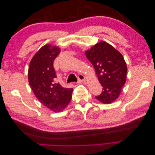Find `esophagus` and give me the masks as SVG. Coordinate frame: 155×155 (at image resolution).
Returning a JSON list of instances; mask_svg holds the SVG:
<instances>
[{
    "mask_svg": "<svg viewBox=\"0 0 155 155\" xmlns=\"http://www.w3.org/2000/svg\"><path fill=\"white\" fill-rule=\"evenodd\" d=\"M85 77H84L83 75L82 74H79L78 75V82H82L85 81Z\"/></svg>",
    "mask_w": 155,
    "mask_h": 155,
    "instance_id": "1",
    "label": "esophagus"
}]
</instances>
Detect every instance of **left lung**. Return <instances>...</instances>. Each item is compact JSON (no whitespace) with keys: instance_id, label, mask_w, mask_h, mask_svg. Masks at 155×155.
<instances>
[{"instance_id":"left-lung-1","label":"left lung","mask_w":155,"mask_h":155,"mask_svg":"<svg viewBox=\"0 0 155 155\" xmlns=\"http://www.w3.org/2000/svg\"><path fill=\"white\" fill-rule=\"evenodd\" d=\"M85 55L103 87L102 92L96 98L103 104H110L118 97L126 81L127 67L124 57L104 41L86 51Z\"/></svg>"}]
</instances>
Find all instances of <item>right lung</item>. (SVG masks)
<instances>
[{
    "label": "right lung",
    "mask_w": 155,
    "mask_h": 155,
    "mask_svg": "<svg viewBox=\"0 0 155 155\" xmlns=\"http://www.w3.org/2000/svg\"><path fill=\"white\" fill-rule=\"evenodd\" d=\"M57 46H43L32 58L28 68V81L34 94L44 105L60 112L72 99L73 88H66L55 82L54 61L60 53Z\"/></svg>",
    "instance_id": "obj_1"
}]
</instances>
